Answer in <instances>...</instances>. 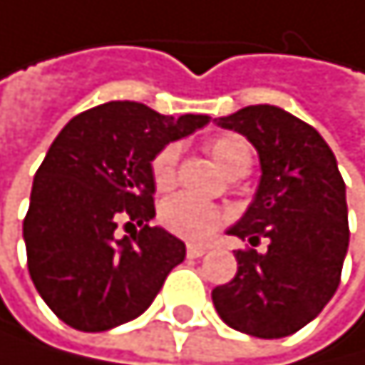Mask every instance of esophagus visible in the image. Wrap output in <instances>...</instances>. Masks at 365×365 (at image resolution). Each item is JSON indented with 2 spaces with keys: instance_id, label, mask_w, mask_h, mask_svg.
<instances>
[{
  "instance_id": "34e87169",
  "label": "esophagus",
  "mask_w": 365,
  "mask_h": 365,
  "mask_svg": "<svg viewBox=\"0 0 365 365\" xmlns=\"http://www.w3.org/2000/svg\"><path fill=\"white\" fill-rule=\"evenodd\" d=\"M203 254H207V247H203V245H194V242L187 245V256H190V258H201Z\"/></svg>"
}]
</instances>
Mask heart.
<instances>
[{
    "instance_id": "b5f03b06",
    "label": "heart",
    "mask_w": 365,
    "mask_h": 365,
    "mask_svg": "<svg viewBox=\"0 0 365 365\" xmlns=\"http://www.w3.org/2000/svg\"><path fill=\"white\" fill-rule=\"evenodd\" d=\"M207 153L219 164L226 175H245L251 169V150L247 141L237 135H219L207 141ZM178 175V146H164L153 160V180L158 190H169L175 185ZM160 219L171 233L185 240L201 242L207 240L215 230L226 222V212L215 203L201 201L190 194L171 196L160 207Z\"/></svg>"
}]
</instances>
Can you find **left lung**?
<instances>
[{
  "mask_svg": "<svg viewBox=\"0 0 365 365\" xmlns=\"http://www.w3.org/2000/svg\"><path fill=\"white\" fill-rule=\"evenodd\" d=\"M247 137L260 160L254 201L226 233L267 251H235L237 274L212 290L228 327L283 339L327 307L341 283L350 245L345 182L331 148L309 123L274 105H251L215 118Z\"/></svg>",
  "mask_w": 365,
  "mask_h": 365,
  "instance_id": "obj_1",
  "label": "left lung"
}]
</instances>
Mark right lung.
Wrapping results in <instances>:
<instances>
[{
	"label": "right lung",
	"instance_id": "obj_1",
	"mask_svg": "<svg viewBox=\"0 0 365 365\" xmlns=\"http://www.w3.org/2000/svg\"><path fill=\"white\" fill-rule=\"evenodd\" d=\"M207 120L116 100L77 114L56 135L34 175L22 237L34 286L58 320L107 331L153 304L185 260L182 240L150 226L153 160ZM120 223L135 233L120 238Z\"/></svg>",
	"mask_w": 365,
	"mask_h": 365
}]
</instances>
